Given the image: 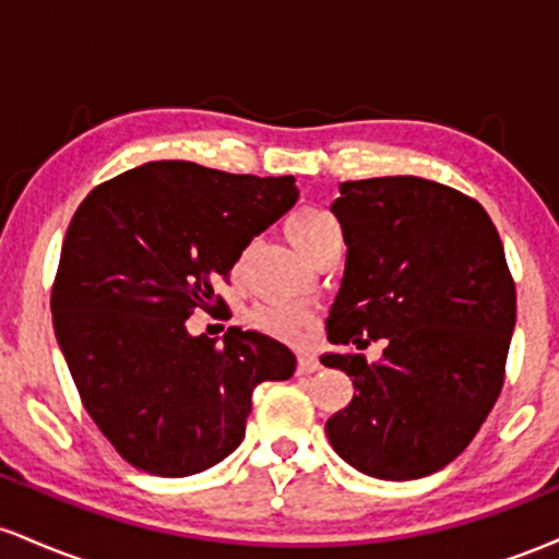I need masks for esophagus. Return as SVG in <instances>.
<instances>
[{
	"label": "esophagus",
	"mask_w": 559,
	"mask_h": 559,
	"mask_svg": "<svg viewBox=\"0 0 559 559\" xmlns=\"http://www.w3.org/2000/svg\"><path fill=\"white\" fill-rule=\"evenodd\" d=\"M297 370H299V373H316V370H320L318 355H312V352H299Z\"/></svg>",
	"instance_id": "34e87169"
}]
</instances>
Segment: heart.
I'll return each instance as SVG.
<instances>
[{
	"label": "heart",
	"mask_w": 559,
	"mask_h": 559,
	"mask_svg": "<svg viewBox=\"0 0 559 559\" xmlns=\"http://www.w3.org/2000/svg\"><path fill=\"white\" fill-rule=\"evenodd\" d=\"M331 228H338L336 221L329 213H320V210H301L288 221V236L301 252H307V247ZM252 323L260 325L262 331L275 333V336L305 338L312 325V318L310 312L297 305H288V301H265L252 312Z\"/></svg>",
	"instance_id": "b5f03b06"
}]
</instances>
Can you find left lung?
Masks as SVG:
<instances>
[{"label":"left lung","instance_id":"left-lung-1","mask_svg":"<svg viewBox=\"0 0 559 559\" xmlns=\"http://www.w3.org/2000/svg\"><path fill=\"white\" fill-rule=\"evenodd\" d=\"M331 204L346 265L331 344L383 342L381 360L329 355L355 396L325 423L355 471L415 480L452 463L504 383L515 284L491 217L476 199L418 176L344 181Z\"/></svg>","mask_w":559,"mask_h":559}]
</instances>
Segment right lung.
Here are the masks:
<instances>
[{"label":"right lung","instance_id":"1","mask_svg":"<svg viewBox=\"0 0 559 559\" xmlns=\"http://www.w3.org/2000/svg\"><path fill=\"white\" fill-rule=\"evenodd\" d=\"M292 176L258 178L159 159L96 186L62 241L55 336L92 415L139 471L183 478L241 444L252 391L286 381L297 357L278 338L228 329L191 336L254 236L297 202ZM223 305V301H221Z\"/></svg>","mask_w":559,"mask_h":559}]
</instances>
